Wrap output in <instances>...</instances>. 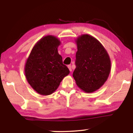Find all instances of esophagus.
Wrapping results in <instances>:
<instances>
[{
    "label": "esophagus",
    "instance_id": "esophagus-1",
    "mask_svg": "<svg viewBox=\"0 0 133 133\" xmlns=\"http://www.w3.org/2000/svg\"><path fill=\"white\" fill-rule=\"evenodd\" d=\"M68 69H69V70H70V71L71 72V71H72L71 66V65H68Z\"/></svg>",
    "mask_w": 133,
    "mask_h": 133
}]
</instances>
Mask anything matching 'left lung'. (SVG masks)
I'll return each mask as SVG.
<instances>
[{
  "instance_id": "1",
  "label": "left lung",
  "mask_w": 133,
  "mask_h": 133,
  "mask_svg": "<svg viewBox=\"0 0 133 133\" xmlns=\"http://www.w3.org/2000/svg\"><path fill=\"white\" fill-rule=\"evenodd\" d=\"M77 44L73 76L83 91L91 93L107 81L111 71L110 56L102 44L90 34H82L75 40Z\"/></svg>"
}]
</instances>
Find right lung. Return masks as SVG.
<instances>
[{"label":"right lung","instance_id":"right-lung-1","mask_svg":"<svg viewBox=\"0 0 133 133\" xmlns=\"http://www.w3.org/2000/svg\"><path fill=\"white\" fill-rule=\"evenodd\" d=\"M61 44V41L56 36H45L36 42L26 59L25 77L32 88L41 95L53 93L70 73L58 52Z\"/></svg>","mask_w":133,"mask_h":133}]
</instances>
